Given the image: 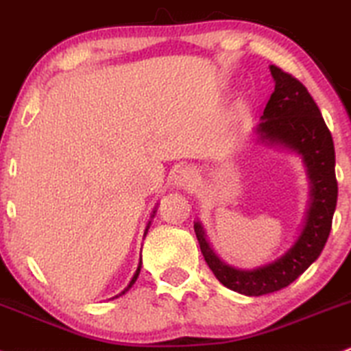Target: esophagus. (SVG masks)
<instances>
[{"label": "esophagus", "mask_w": 351, "mask_h": 351, "mask_svg": "<svg viewBox=\"0 0 351 351\" xmlns=\"http://www.w3.org/2000/svg\"><path fill=\"white\" fill-rule=\"evenodd\" d=\"M195 172L191 167H180L174 174V184L179 189H191L195 184Z\"/></svg>", "instance_id": "obj_1"}]
</instances>
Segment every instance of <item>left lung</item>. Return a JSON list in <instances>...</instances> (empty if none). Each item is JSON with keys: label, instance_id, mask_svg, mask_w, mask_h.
Returning <instances> with one entry per match:
<instances>
[{"label": "left lung", "instance_id": "8db88e82", "mask_svg": "<svg viewBox=\"0 0 351 351\" xmlns=\"http://www.w3.org/2000/svg\"><path fill=\"white\" fill-rule=\"evenodd\" d=\"M274 92L263 111L256 131L261 139L282 144L302 156L312 184V200L302 233L294 246L269 265L243 271L225 265L210 248L205 232L195 228L202 254L215 278L228 289L245 295H265L294 282L322 253L332 230L339 184L335 177V147L319 106L295 77L271 65Z\"/></svg>", "mask_w": 351, "mask_h": 351}]
</instances>
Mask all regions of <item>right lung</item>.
<instances>
[{"label": "right lung", "mask_w": 351, "mask_h": 351, "mask_svg": "<svg viewBox=\"0 0 351 351\" xmlns=\"http://www.w3.org/2000/svg\"><path fill=\"white\" fill-rule=\"evenodd\" d=\"M147 228H149V225H147ZM147 228H146V233H147ZM139 271H141V263H139L138 269H136V273H134V276H133V279H131V282H130V284H128V287H126V289H125V291H123V292H121V294L114 295V298H119V295H123V294H125V292H128V291H130V289H131V286H133V284L136 282V279H138V276H139Z\"/></svg>", "instance_id": "right-lung-1"}]
</instances>
